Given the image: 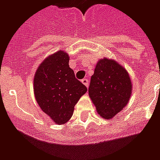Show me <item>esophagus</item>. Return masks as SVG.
Here are the masks:
<instances>
[{
  "mask_svg": "<svg viewBox=\"0 0 160 160\" xmlns=\"http://www.w3.org/2000/svg\"><path fill=\"white\" fill-rule=\"evenodd\" d=\"M81 82L86 86V87H88V85H89V80H87V79H83V80H81Z\"/></svg>",
  "mask_w": 160,
  "mask_h": 160,
  "instance_id": "1",
  "label": "esophagus"
}]
</instances>
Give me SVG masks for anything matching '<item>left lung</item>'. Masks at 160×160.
I'll use <instances>...</instances> for the list:
<instances>
[{
  "instance_id": "left-lung-1",
  "label": "left lung",
  "mask_w": 160,
  "mask_h": 160,
  "mask_svg": "<svg viewBox=\"0 0 160 160\" xmlns=\"http://www.w3.org/2000/svg\"><path fill=\"white\" fill-rule=\"evenodd\" d=\"M88 92L101 118L111 119L128 103L132 84L127 70L114 60L98 62Z\"/></svg>"
}]
</instances>
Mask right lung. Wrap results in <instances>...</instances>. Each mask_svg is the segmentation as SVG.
<instances>
[{
  "mask_svg": "<svg viewBox=\"0 0 160 160\" xmlns=\"http://www.w3.org/2000/svg\"><path fill=\"white\" fill-rule=\"evenodd\" d=\"M68 54L59 50L48 56L37 69L33 89L39 107L57 124L66 123L74 105L87 92V87L75 78L68 65Z\"/></svg>",
  "mask_w": 160,
  "mask_h": 160,
  "instance_id": "obj_1",
  "label": "right lung"
}]
</instances>
